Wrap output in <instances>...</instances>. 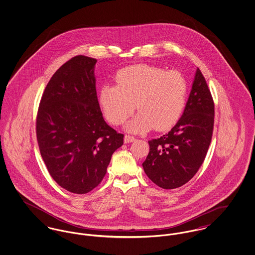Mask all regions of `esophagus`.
I'll use <instances>...</instances> for the list:
<instances>
[{"label":"esophagus","instance_id":"obj_1","mask_svg":"<svg viewBox=\"0 0 255 255\" xmlns=\"http://www.w3.org/2000/svg\"><path fill=\"white\" fill-rule=\"evenodd\" d=\"M134 136L133 135H129V134H125L124 135V142L125 143H129V142H133L134 141Z\"/></svg>","mask_w":255,"mask_h":255}]
</instances>
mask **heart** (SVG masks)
<instances>
[{"label": "heart", "mask_w": 255, "mask_h": 255, "mask_svg": "<svg viewBox=\"0 0 255 255\" xmlns=\"http://www.w3.org/2000/svg\"><path fill=\"white\" fill-rule=\"evenodd\" d=\"M117 85L101 87L98 101L107 121L121 125L136 109L140 113L126 129L143 133L151 129L163 132L179 122L185 107L187 83L178 71L134 65L116 75Z\"/></svg>", "instance_id": "b5f03b06"}]
</instances>
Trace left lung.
<instances>
[{
  "label": "left lung",
  "mask_w": 255,
  "mask_h": 255,
  "mask_svg": "<svg viewBox=\"0 0 255 255\" xmlns=\"http://www.w3.org/2000/svg\"><path fill=\"white\" fill-rule=\"evenodd\" d=\"M214 125V102L199 69L182 118L169 133L149 140L143 169L148 178L164 189L190 181L203 164Z\"/></svg>",
  "instance_id": "1"
}]
</instances>
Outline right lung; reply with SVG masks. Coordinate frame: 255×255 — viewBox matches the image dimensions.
<instances>
[{"instance_id": "add662e5", "label": "right lung", "mask_w": 255, "mask_h": 255, "mask_svg": "<svg viewBox=\"0 0 255 255\" xmlns=\"http://www.w3.org/2000/svg\"><path fill=\"white\" fill-rule=\"evenodd\" d=\"M97 59L77 55L52 75L41 98L36 135L52 179L75 194L103 180L123 134L105 122L97 100Z\"/></svg>"}]
</instances>
